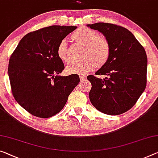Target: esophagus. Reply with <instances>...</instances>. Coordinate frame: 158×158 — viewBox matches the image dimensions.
Wrapping results in <instances>:
<instances>
[{
  "label": "esophagus",
  "instance_id": "1",
  "mask_svg": "<svg viewBox=\"0 0 158 158\" xmlns=\"http://www.w3.org/2000/svg\"><path fill=\"white\" fill-rule=\"evenodd\" d=\"M80 80H81V81H85L86 80V76H84V75H81L80 76Z\"/></svg>",
  "mask_w": 158,
  "mask_h": 158
}]
</instances>
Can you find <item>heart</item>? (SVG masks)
Instances as JSON below:
<instances>
[{
  "label": "heart",
  "mask_w": 158,
  "mask_h": 158,
  "mask_svg": "<svg viewBox=\"0 0 158 158\" xmlns=\"http://www.w3.org/2000/svg\"><path fill=\"white\" fill-rule=\"evenodd\" d=\"M72 39L76 42L85 46L82 61H73L66 67L70 74H84L91 71L97 66L102 67L106 64L111 54L110 44L107 39L100 36L98 31L86 27H81L73 33ZM57 56L62 61L68 63L71 56L67 42L63 40L57 47Z\"/></svg>",
  "instance_id": "obj_1"
}]
</instances>
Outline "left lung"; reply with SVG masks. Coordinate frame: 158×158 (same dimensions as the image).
I'll return each instance as SVG.
<instances>
[{
	"label": "left lung",
	"instance_id": "obj_1",
	"mask_svg": "<svg viewBox=\"0 0 158 158\" xmlns=\"http://www.w3.org/2000/svg\"><path fill=\"white\" fill-rule=\"evenodd\" d=\"M105 36L111 54L106 64L93 75L89 100L97 110L109 115H118L131 109L145 90L147 82V56L145 48L129 30L114 24L87 25Z\"/></svg>",
	"mask_w": 158,
	"mask_h": 158
}]
</instances>
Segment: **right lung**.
Returning <instances> with one entry per match:
<instances>
[{"instance_id": "add662e5", "label": "right lung", "mask_w": 158, "mask_h": 158, "mask_svg": "<svg viewBox=\"0 0 158 158\" xmlns=\"http://www.w3.org/2000/svg\"><path fill=\"white\" fill-rule=\"evenodd\" d=\"M77 28L53 25L23 37L9 60L12 93L21 106L40 118H48L64 108L80 82L79 76H58L64 64L57 56L60 41Z\"/></svg>"}]
</instances>
